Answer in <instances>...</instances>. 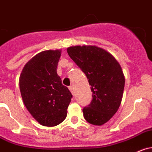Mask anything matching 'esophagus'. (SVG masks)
I'll use <instances>...</instances> for the list:
<instances>
[{"mask_svg":"<svg viewBox=\"0 0 152 152\" xmlns=\"http://www.w3.org/2000/svg\"><path fill=\"white\" fill-rule=\"evenodd\" d=\"M69 90L71 91V92H72V94L75 93V90H74L73 86H69Z\"/></svg>","mask_w":152,"mask_h":152,"instance_id":"esophagus-1","label":"esophagus"}]
</instances>
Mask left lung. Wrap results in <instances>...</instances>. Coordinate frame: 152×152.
Listing matches in <instances>:
<instances>
[{"label": "left lung", "instance_id": "1", "mask_svg": "<svg viewBox=\"0 0 152 152\" xmlns=\"http://www.w3.org/2000/svg\"><path fill=\"white\" fill-rule=\"evenodd\" d=\"M67 52L91 86L92 101L83 109L85 119L92 125H104L122 102L125 77L120 65L110 53L96 46H73Z\"/></svg>", "mask_w": 152, "mask_h": 152}]
</instances>
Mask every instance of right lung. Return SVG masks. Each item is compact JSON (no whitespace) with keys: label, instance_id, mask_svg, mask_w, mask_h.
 Returning <instances> with one entry per match:
<instances>
[{"label":"right lung","instance_id":"obj_1","mask_svg":"<svg viewBox=\"0 0 152 152\" xmlns=\"http://www.w3.org/2000/svg\"><path fill=\"white\" fill-rule=\"evenodd\" d=\"M61 50H45L24 66L19 78L22 100L27 110L44 126L64 121L72 95L57 73Z\"/></svg>","mask_w":152,"mask_h":152}]
</instances>
